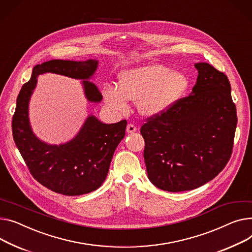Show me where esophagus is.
<instances>
[{"label": "esophagus", "mask_w": 252, "mask_h": 252, "mask_svg": "<svg viewBox=\"0 0 252 252\" xmlns=\"http://www.w3.org/2000/svg\"><path fill=\"white\" fill-rule=\"evenodd\" d=\"M137 130V126H133V125H131V124H128L127 126H126V131L128 132V133H132V132H135Z\"/></svg>", "instance_id": "1"}]
</instances>
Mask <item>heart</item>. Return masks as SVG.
I'll list each match as a JSON object with an SVG mask.
<instances>
[{
    "mask_svg": "<svg viewBox=\"0 0 252 252\" xmlns=\"http://www.w3.org/2000/svg\"><path fill=\"white\" fill-rule=\"evenodd\" d=\"M120 79L121 85L107 84L104 86L103 96L107 105L124 113L129 109V100L139 101L140 111L148 116L169 109L189 86L186 74L172 72L158 63L126 70Z\"/></svg>",
    "mask_w": 252,
    "mask_h": 252,
    "instance_id": "heart-1",
    "label": "heart"
}]
</instances>
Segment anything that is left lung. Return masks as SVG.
<instances>
[{
  "label": "left lung",
  "mask_w": 252,
  "mask_h": 252,
  "mask_svg": "<svg viewBox=\"0 0 252 252\" xmlns=\"http://www.w3.org/2000/svg\"><path fill=\"white\" fill-rule=\"evenodd\" d=\"M194 66L198 75L192 92L141 127L148 177L166 191L204 186L232 154L237 114L230 82L208 63Z\"/></svg>",
  "instance_id": "1"
}]
</instances>
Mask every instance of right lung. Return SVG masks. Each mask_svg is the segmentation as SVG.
<instances>
[{
  "label": "right lung",
  "mask_w": 252,
  "mask_h": 252,
  "mask_svg": "<svg viewBox=\"0 0 252 252\" xmlns=\"http://www.w3.org/2000/svg\"><path fill=\"white\" fill-rule=\"evenodd\" d=\"M98 61L52 60L36 64L30 80L22 86L12 120L15 144L31 175L46 189L64 195H81L96 190L104 182L116 147L126 135V121L106 125L89 115L77 136L61 145H49L33 133L29 117V100L37 77L54 73L83 80L85 96L90 102H100L102 95L88 81L97 70Z\"/></svg>",
  "instance_id": "1"
}]
</instances>
